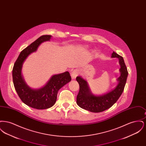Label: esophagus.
Here are the masks:
<instances>
[{
    "label": "esophagus",
    "instance_id": "obj_1",
    "mask_svg": "<svg viewBox=\"0 0 146 146\" xmlns=\"http://www.w3.org/2000/svg\"><path fill=\"white\" fill-rule=\"evenodd\" d=\"M78 75V72L77 70H74L72 73H71V76H72V78L73 79H76V76Z\"/></svg>",
    "mask_w": 146,
    "mask_h": 146
}]
</instances>
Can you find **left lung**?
Masks as SVG:
<instances>
[{"label":"left lung","instance_id":"8db88e82","mask_svg":"<svg viewBox=\"0 0 146 146\" xmlns=\"http://www.w3.org/2000/svg\"><path fill=\"white\" fill-rule=\"evenodd\" d=\"M111 57L119 58L120 65V76L118 78V84L114 89L103 95H94L90 90L87 82L81 76H77L76 81L79 85V91L76 97V104L85 110L99 113L111 108L122 94L126 82L128 72L122 56L114 51L111 54Z\"/></svg>","mask_w":146,"mask_h":146}]
</instances>
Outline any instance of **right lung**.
<instances>
[{
    "mask_svg": "<svg viewBox=\"0 0 146 146\" xmlns=\"http://www.w3.org/2000/svg\"><path fill=\"white\" fill-rule=\"evenodd\" d=\"M51 35H44L31 44L20 54L13 69L14 87L21 101L28 106L37 110L48 109L56 101L57 92L64 85L71 80L68 72L51 76L45 86L38 89L30 88L23 80L21 70L22 64L31 53L35 52L43 42L49 41Z\"/></svg>",
    "mask_w": 146,
    "mask_h": 146,
    "instance_id": "obj_1",
    "label": "right lung"
}]
</instances>
